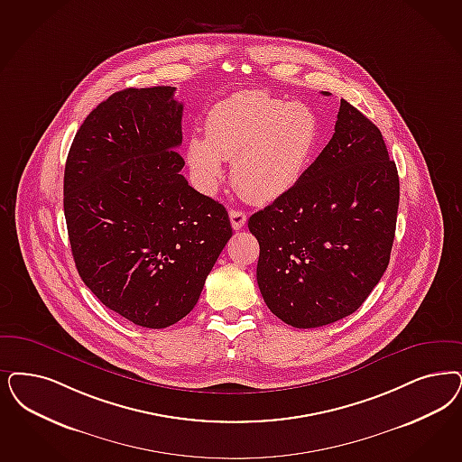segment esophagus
Returning a JSON list of instances; mask_svg holds the SVG:
<instances>
[{
  "label": "esophagus",
  "mask_w": 462,
  "mask_h": 462,
  "mask_svg": "<svg viewBox=\"0 0 462 462\" xmlns=\"http://www.w3.org/2000/svg\"><path fill=\"white\" fill-rule=\"evenodd\" d=\"M230 223H232V228L234 230H240L245 222H247V215L240 209H230Z\"/></svg>",
  "instance_id": "1"
}]
</instances>
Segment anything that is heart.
<instances>
[{"mask_svg": "<svg viewBox=\"0 0 462 462\" xmlns=\"http://www.w3.org/2000/svg\"><path fill=\"white\" fill-rule=\"evenodd\" d=\"M319 129L318 114L303 102L242 92L208 112L205 138H189L186 159L203 191L215 189L222 160H232L234 186L254 203H273L300 182Z\"/></svg>", "mask_w": 462, "mask_h": 462, "instance_id": "obj_1", "label": "heart"}]
</instances>
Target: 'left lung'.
<instances>
[{
    "instance_id": "left-lung-1",
    "label": "left lung",
    "mask_w": 462,
    "mask_h": 462,
    "mask_svg": "<svg viewBox=\"0 0 462 462\" xmlns=\"http://www.w3.org/2000/svg\"><path fill=\"white\" fill-rule=\"evenodd\" d=\"M398 207L379 127L341 98L335 134L300 182L249 218L271 312L300 329L353 314L387 270Z\"/></svg>"
}]
</instances>
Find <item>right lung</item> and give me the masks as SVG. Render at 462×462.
I'll return each mask as SVG.
<instances>
[{
    "label": "right lung",
    "mask_w": 462,
    "mask_h": 462,
    "mask_svg": "<svg viewBox=\"0 0 462 462\" xmlns=\"http://www.w3.org/2000/svg\"><path fill=\"white\" fill-rule=\"evenodd\" d=\"M174 87L125 88L83 121L64 167V217L83 283L150 329L186 318L232 237L228 213L192 189Z\"/></svg>",
    "instance_id": "obj_1"
}]
</instances>
